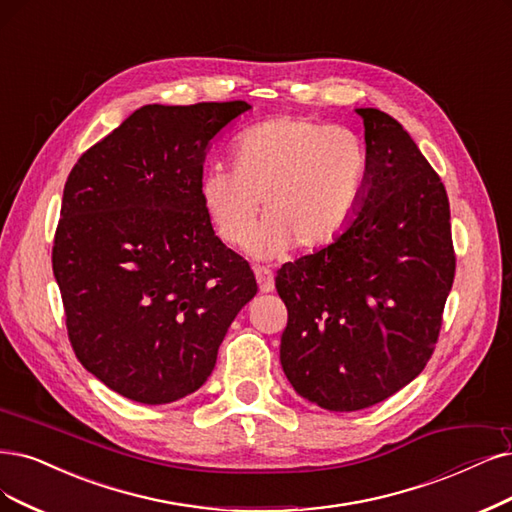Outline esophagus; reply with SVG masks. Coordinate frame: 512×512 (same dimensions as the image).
Masks as SVG:
<instances>
[{"label": "esophagus", "mask_w": 512, "mask_h": 512, "mask_svg": "<svg viewBox=\"0 0 512 512\" xmlns=\"http://www.w3.org/2000/svg\"><path fill=\"white\" fill-rule=\"evenodd\" d=\"M255 278H257V285L261 293H272L274 291V274L270 268H263L257 266L255 268Z\"/></svg>", "instance_id": "1"}]
</instances>
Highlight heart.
Returning a JSON list of instances; mask_svg holds the SVG:
<instances>
[{"label":"heart","mask_w":512,"mask_h":512,"mask_svg":"<svg viewBox=\"0 0 512 512\" xmlns=\"http://www.w3.org/2000/svg\"><path fill=\"white\" fill-rule=\"evenodd\" d=\"M232 164L208 166L200 202L217 236L268 259L295 244L314 251L348 225L365 179V151L352 132L304 116H278L242 130Z\"/></svg>","instance_id":"heart-1"}]
</instances>
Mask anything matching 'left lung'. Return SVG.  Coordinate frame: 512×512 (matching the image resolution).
Listing matches in <instances>:
<instances>
[{
  "label": "left lung",
  "mask_w": 512,
  "mask_h": 512,
  "mask_svg": "<svg viewBox=\"0 0 512 512\" xmlns=\"http://www.w3.org/2000/svg\"><path fill=\"white\" fill-rule=\"evenodd\" d=\"M367 168L354 217L331 244L285 263L280 363L299 396L358 411L422 373L456 274L445 185L388 113L356 109Z\"/></svg>",
  "instance_id": "obj_1"
}]
</instances>
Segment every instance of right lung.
<instances>
[{
  "mask_svg": "<svg viewBox=\"0 0 512 512\" xmlns=\"http://www.w3.org/2000/svg\"><path fill=\"white\" fill-rule=\"evenodd\" d=\"M244 101L145 105L71 168L52 246L80 363L143 405L196 392L257 293L200 202L206 151Z\"/></svg>",
  "mask_w": 512,
  "mask_h": 512,
  "instance_id": "right-lung-1",
  "label": "right lung"
}]
</instances>
